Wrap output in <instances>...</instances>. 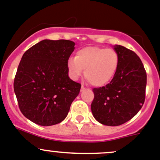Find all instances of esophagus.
I'll use <instances>...</instances> for the list:
<instances>
[{
	"mask_svg": "<svg viewBox=\"0 0 160 160\" xmlns=\"http://www.w3.org/2000/svg\"><path fill=\"white\" fill-rule=\"evenodd\" d=\"M85 89V87L83 85H82V88H81V92H82V91H84V90Z\"/></svg>",
	"mask_w": 160,
	"mask_h": 160,
	"instance_id": "34e87169",
	"label": "esophagus"
}]
</instances>
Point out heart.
<instances>
[{
    "instance_id": "b5f03b06",
    "label": "heart",
    "mask_w": 160,
    "mask_h": 160,
    "mask_svg": "<svg viewBox=\"0 0 160 160\" xmlns=\"http://www.w3.org/2000/svg\"><path fill=\"white\" fill-rule=\"evenodd\" d=\"M119 65V56L113 49L86 47L76 52L75 58H69L68 69L74 79L84 75L95 86L108 84L116 74Z\"/></svg>"
}]
</instances>
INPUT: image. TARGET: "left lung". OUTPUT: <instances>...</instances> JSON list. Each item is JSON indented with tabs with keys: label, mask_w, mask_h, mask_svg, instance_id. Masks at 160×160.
I'll return each mask as SVG.
<instances>
[{
	"label": "left lung",
	"mask_w": 160,
	"mask_h": 160,
	"mask_svg": "<svg viewBox=\"0 0 160 160\" xmlns=\"http://www.w3.org/2000/svg\"><path fill=\"white\" fill-rule=\"evenodd\" d=\"M119 65L106 86L93 88L91 110L95 119L107 126H118L134 118L145 102L147 76L143 64L134 52L113 46Z\"/></svg>",
	"instance_id": "8db88e82"
}]
</instances>
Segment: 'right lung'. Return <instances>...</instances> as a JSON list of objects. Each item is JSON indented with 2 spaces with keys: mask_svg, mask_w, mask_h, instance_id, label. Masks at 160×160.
<instances>
[{
  "mask_svg": "<svg viewBox=\"0 0 160 160\" xmlns=\"http://www.w3.org/2000/svg\"><path fill=\"white\" fill-rule=\"evenodd\" d=\"M73 41L43 39L25 52L14 90L22 114L32 122L51 126L64 121L81 85L69 78L68 61Z\"/></svg>",
  "mask_w": 160,
  "mask_h": 160,
  "instance_id": "obj_1",
  "label": "right lung"
}]
</instances>
